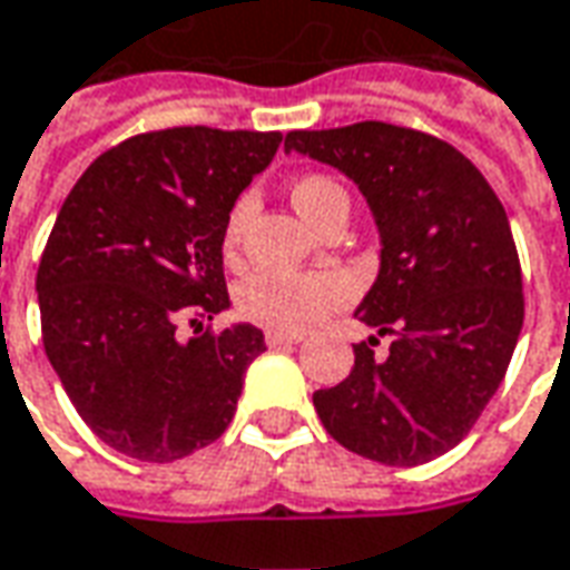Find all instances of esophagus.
I'll list each match as a JSON object with an SVG mask.
<instances>
[{
    "label": "esophagus",
    "instance_id": "obj_1",
    "mask_svg": "<svg viewBox=\"0 0 570 570\" xmlns=\"http://www.w3.org/2000/svg\"><path fill=\"white\" fill-rule=\"evenodd\" d=\"M265 343H268L271 350H277V346H293V343H302L299 334H277V331H268L265 334Z\"/></svg>",
    "mask_w": 570,
    "mask_h": 570
}]
</instances>
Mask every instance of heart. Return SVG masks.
<instances>
[{
	"instance_id": "obj_1",
	"label": "heart",
	"mask_w": 570,
	"mask_h": 570,
	"mask_svg": "<svg viewBox=\"0 0 570 570\" xmlns=\"http://www.w3.org/2000/svg\"><path fill=\"white\" fill-rule=\"evenodd\" d=\"M289 196L312 227H321L324 218L340 205H350L346 189L327 174H305L299 180H293ZM246 218H249V199L243 196L236 199L224 224V253L227 255H236L239 249ZM350 296V281L334 271H299V274L255 271L236 286V308L258 327H268L277 334H302L315 327L321 317L331 315L334 308L346 305Z\"/></svg>"
}]
</instances>
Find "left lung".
I'll return each instance as SVG.
<instances>
[{
    "instance_id": "8db88e82",
    "label": "left lung",
    "mask_w": 570,
    "mask_h": 570,
    "mask_svg": "<svg viewBox=\"0 0 570 570\" xmlns=\"http://www.w3.org/2000/svg\"><path fill=\"white\" fill-rule=\"evenodd\" d=\"M286 153L343 171L381 234V271L355 308L393 334L355 343L350 377L317 390L340 446L412 468L459 446L509 371L524 324L521 265L505 208L483 174L443 139L383 121L293 130Z\"/></svg>"
}]
</instances>
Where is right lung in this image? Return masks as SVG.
Listing matches in <instances>:
<instances>
[{"label": "right lung", "instance_id": "right-lung-1", "mask_svg": "<svg viewBox=\"0 0 570 570\" xmlns=\"http://www.w3.org/2000/svg\"><path fill=\"white\" fill-rule=\"evenodd\" d=\"M281 134L171 127L124 139L73 184L37 271L42 346L106 446L174 462L234 421L253 324L177 340L230 308L224 224Z\"/></svg>", "mask_w": 570, "mask_h": 570}]
</instances>
